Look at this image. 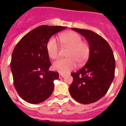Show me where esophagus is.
Masks as SVG:
<instances>
[{
	"mask_svg": "<svg viewBox=\"0 0 126 126\" xmlns=\"http://www.w3.org/2000/svg\"><path fill=\"white\" fill-rule=\"evenodd\" d=\"M59 79H62V78H64V77H65V75H63V74H59Z\"/></svg>",
	"mask_w": 126,
	"mask_h": 126,
	"instance_id": "34e87169",
	"label": "esophagus"
}]
</instances>
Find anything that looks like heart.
Wrapping results in <instances>:
<instances>
[{"label": "heart", "mask_w": 126, "mask_h": 126, "mask_svg": "<svg viewBox=\"0 0 126 126\" xmlns=\"http://www.w3.org/2000/svg\"><path fill=\"white\" fill-rule=\"evenodd\" d=\"M60 40L65 47L69 49L67 53V59H60L53 63L54 71L66 74L75 69L77 64L82 66L88 61L90 53L88 44L82 42L80 34L73 31L65 32L60 35ZM46 50L49 57L56 59L59 57V46L57 38L52 36L47 40Z\"/></svg>", "instance_id": "obj_1"}]
</instances>
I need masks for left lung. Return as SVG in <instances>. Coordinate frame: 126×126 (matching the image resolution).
Returning <instances> with one entry per match:
<instances>
[{
	"mask_svg": "<svg viewBox=\"0 0 126 126\" xmlns=\"http://www.w3.org/2000/svg\"><path fill=\"white\" fill-rule=\"evenodd\" d=\"M85 37L90 53L86 65L71 74L73 81L69 92L79 103L97 101L109 89L114 78L115 59L111 47L103 38L92 31L72 28Z\"/></svg>",
	"mask_w": 126,
	"mask_h": 126,
	"instance_id": "1",
	"label": "left lung"
}]
</instances>
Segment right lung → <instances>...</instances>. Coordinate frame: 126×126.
Returning a JSON list of instances; mask_svg holds the SVG:
<instances>
[{"instance_id":"right-lung-1","label":"right lung","mask_w":126,"mask_h":126,"mask_svg":"<svg viewBox=\"0 0 126 126\" xmlns=\"http://www.w3.org/2000/svg\"><path fill=\"white\" fill-rule=\"evenodd\" d=\"M67 28L41 25L23 37L14 49L10 63L15 88L23 99L31 104L46 100L53 91L59 73L49 71L51 63L46 50L47 40Z\"/></svg>"}]
</instances>
